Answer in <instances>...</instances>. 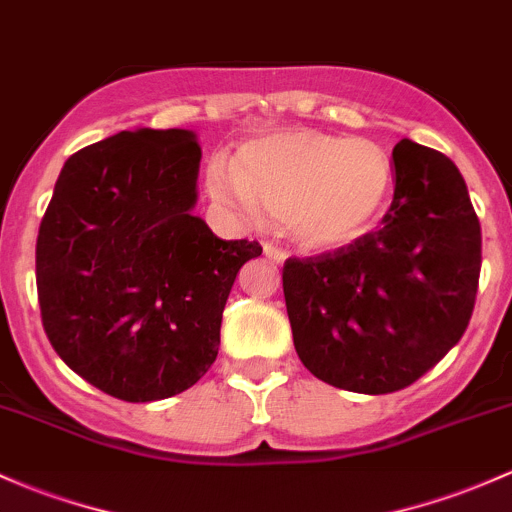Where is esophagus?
I'll return each instance as SVG.
<instances>
[{
	"mask_svg": "<svg viewBox=\"0 0 512 512\" xmlns=\"http://www.w3.org/2000/svg\"><path fill=\"white\" fill-rule=\"evenodd\" d=\"M263 254H266V258L268 261H273V263H283L285 258H288V254H285L283 249H280V246H276V244H263Z\"/></svg>",
	"mask_w": 512,
	"mask_h": 512,
	"instance_id": "1",
	"label": "esophagus"
}]
</instances>
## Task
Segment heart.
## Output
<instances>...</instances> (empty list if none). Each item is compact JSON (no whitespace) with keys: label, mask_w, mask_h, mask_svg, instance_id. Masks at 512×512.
I'll list each match as a JSON object with an SVG mask.
<instances>
[{"label":"heart","mask_w":512,"mask_h":512,"mask_svg":"<svg viewBox=\"0 0 512 512\" xmlns=\"http://www.w3.org/2000/svg\"><path fill=\"white\" fill-rule=\"evenodd\" d=\"M207 190L246 222H283L310 249H339L376 227L393 188V161L371 139L293 129L210 158Z\"/></svg>","instance_id":"obj_1"}]
</instances>
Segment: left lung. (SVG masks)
I'll list each match as a JSON object with an SVG mask.
<instances>
[{"label":"left lung","instance_id":"1","mask_svg":"<svg viewBox=\"0 0 512 512\" xmlns=\"http://www.w3.org/2000/svg\"><path fill=\"white\" fill-rule=\"evenodd\" d=\"M381 229L337 251L288 258L283 293L312 376L351 393L415 383L466 332L481 273V224L459 168L403 139Z\"/></svg>","mask_w":512,"mask_h":512}]
</instances>
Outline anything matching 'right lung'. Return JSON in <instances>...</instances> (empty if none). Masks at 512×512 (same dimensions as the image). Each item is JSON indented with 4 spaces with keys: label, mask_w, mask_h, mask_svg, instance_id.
Wrapping results in <instances>:
<instances>
[{
    "label": "right lung",
    "mask_w": 512,
    "mask_h": 512,
    "mask_svg": "<svg viewBox=\"0 0 512 512\" xmlns=\"http://www.w3.org/2000/svg\"><path fill=\"white\" fill-rule=\"evenodd\" d=\"M200 144L188 129L119 131L65 161L36 241L43 329L95 388L151 403L195 386L258 241L195 217Z\"/></svg>",
    "instance_id": "obj_1"
}]
</instances>
